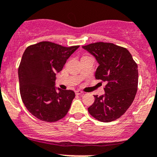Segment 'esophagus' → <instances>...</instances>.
Here are the masks:
<instances>
[{"label": "esophagus", "mask_w": 157, "mask_h": 157, "mask_svg": "<svg viewBox=\"0 0 157 157\" xmlns=\"http://www.w3.org/2000/svg\"><path fill=\"white\" fill-rule=\"evenodd\" d=\"M75 94H77V95H81V94H83V92H82L81 90H76Z\"/></svg>", "instance_id": "34e87169"}]
</instances>
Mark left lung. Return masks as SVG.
Instances as JSON below:
<instances>
[{"instance_id":"1","label":"left lung","mask_w":157,"mask_h":157,"mask_svg":"<svg viewBox=\"0 0 157 157\" xmlns=\"http://www.w3.org/2000/svg\"><path fill=\"white\" fill-rule=\"evenodd\" d=\"M82 48L99 63L95 78L106 82L105 94L94 96L90 114L101 122L118 119L133 103L137 91L138 69L128 50L111 43L90 44Z\"/></svg>"}]
</instances>
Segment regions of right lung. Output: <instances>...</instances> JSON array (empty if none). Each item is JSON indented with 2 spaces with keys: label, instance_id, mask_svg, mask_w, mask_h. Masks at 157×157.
I'll use <instances>...</instances> for the list:
<instances>
[{
  "label": "right lung",
  "instance_id": "add662e5",
  "mask_svg": "<svg viewBox=\"0 0 157 157\" xmlns=\"http://www.w3.org/2000/svg\"><path fill=\"white\" fill-rule=\"evenodd\" d=\"M78 48L42 41L26 48L18 68L20 93L27 110L37 119L55 122L67 113L75 93L56 87V74Z\"/></svg>",
  "mask_w": 157,
  "mask_h": 157
}]
</instances>
